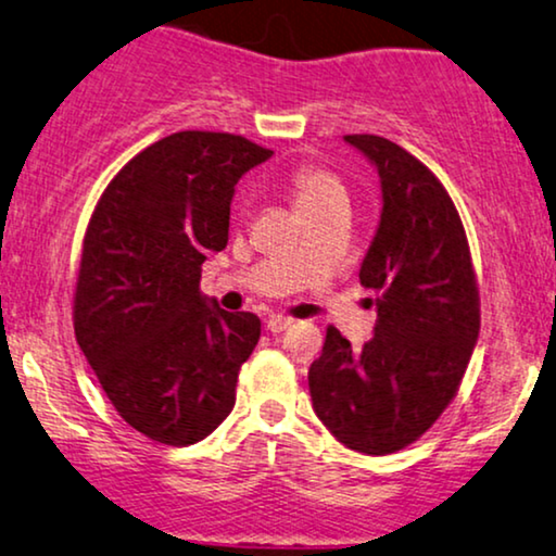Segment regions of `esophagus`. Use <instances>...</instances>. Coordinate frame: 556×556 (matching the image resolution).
Listing matches in <instances>:
<instances>
[{
	"label": "esophagus",
	"mask_w": 556,
	"mask_h": 556,
	"mask_svg": "<svg viewBox=\"0 0 556 556\" xmlns=\"http://www.w3.org/2000/svg\"><path fill=\"white\" fill-rule=\"evenodd\" d=\"M292 318L290 315H269V320H266V328L271 330V333H282V330H287L292 326Z\"/></svg>",
	"instance_id": "1"
}]
</instances>
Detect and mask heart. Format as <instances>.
Wrapping results in <instances>:
<instances>
[{"mask_svg": "<svg viewBox=\"0 0 556 556\" xmlns=\"http://www.w3.org/2000/svg\"><path fill=\"white\" fill-rule=\"evenodd\" d=\"M287 185L292 189L294 205H298L302 213H311V210H318L328 202L346 200V185H343L341 177H336L333 172L320 164H300L290 172V179Z\"/></svg>", "mask_w": 556, "mask_h": 556, "instance_id": "b5f03b06", "label": "heart"}]
</instances>
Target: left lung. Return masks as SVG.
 I'll return each mask as SVG.
<instances>
[{
  "mask_svg": "<svg viewBox=\"0 0 556 556\" xmlns=\"http://www.w3.org/2000/svg\"><path fill=\"white\" fill-rule=\"evenodd\" d=\"M343 138L382 179L359 271L377 323L362 349L328 326L307 382L315 416L341 444L384 456L418 441L459 392L480 336V287L462 217L431 168L388 138Z\"/></svg>",
  "mask_w": 556,
  "mask_h": 556,
  "instance_id": "8db88e82",
  "label": "left lung"
}]
</instances>
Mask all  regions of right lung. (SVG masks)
Wrapping results in <instances>:
<instances>
[{"label":"right lung","mask_w":556,"mask_h":556,"mask_svg":"<svg viewBox=\"0 0 556 556\" xmlns=\"http://www.w3.org/2000/svg\"><path fill=\"white\" fill-rule=\"evenodd\" d=\"M269 156L233 132H172L112 177L89 217L76 343L117 416L159 444H197L236 405L262 320L207 305L200 277L228 243L238 179Z\"/></svg>","instance_id":"1"}]
</instances>
